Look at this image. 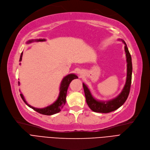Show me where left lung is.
Returning a JSON list of instances; mask_svg holds the SVG:
<instances>
[{"instance_id":"1","label":"left lung","mask_w":150,"mask_h":150,"mask_svg":"<svg viewBox=\"0 0 150 150\" xmlns=\"http://www.w3.org/2000/svg\"><path fill=\"white\" fill-rule=\"evenodd\" d=\"M120 40V39H119ZM122 42L125 43V51L127 61V78L125 86H124L121 93L115 98L108 101H100L96 99L91 94L90 90L84 83H83V86L84 91V94L86 97V103L89 107L93 112L97 113H107L115 111L116 109L122 106L124 103L127 100L131 85L132 80V58L130 54L127 45L125 42Z\"/></svg>"}]
</instances>
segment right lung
Wrapping results in <instances>:
<instances>
[{"label": "right lung", "mask_w": 150, "mask_h": 150, "mask_svg": "<svg viewBox=\"0 0 150 150\" xmlns=\"http://www.w3.org/2000/svg\"><path fill=\"white\" fill-rule=\"evenodd\" d=\"M45 40H46L44 38H43V39L39 38V39H36V40H30L27 42V43L29 44V43H30L33 42H44ZM22 56H23V52L21 54L19 61H21ZM75 79H78V76L74 74H69L68 75L65 76L62 79L61 83L60 89H59L60 92H59V96H58V98L53 103H52L51 105H50L47 107H45V108H35L34 107H32V106L30 105L29 104H28L27 103V102L25 101L24 97L22 94H20V96L21 97L22 99L23 100V101L25 103V104H26V105L28 107H29L30 108L34 110L35 111H36L37 112L40 113V114H42V115H54V114L59 113L61 110L62 108L65 105V103H66L67 91L69 86L70 82ZM18 84H19V81H18Z\"/></svg>", "instance_id": "1"}]
</instances>
